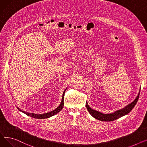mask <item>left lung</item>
<instances>
[{
	"label": "left lung",
	"mask_w": 147,
	"mask_h": 147,
	"mask_svg": "<svg viewBox=\"0 0 147 147\" xmlns=\"http://www.w3.org/2000/svg\"><path fill=\"white\" fill-rule=\"evenodd\" d=\"M140 91L139 92L136 99L132 102H131L130 104L126 106L125 108H123V109L117 110L113 113L104 114L101 112L94 110V109H91V108L88 105L87 102L86 103V107L89 113L91 114L92 116H93L95 119L103 121H111L114 120H116L122 116H124V115L127 114L129 113H130V111H131V110L134 109V107H135L138 101V100L139 99V96H140Z\"/></svg>",
	"instance_id": "left-lung-1"
}]
</instances>
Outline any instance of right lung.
<instances>
[{
	"label": "right lung",
	"mask_w": 147,
	"mask_h": 147,
	"mask_svg": "<svg viewBox=\"0 0 147 147\" xmlns=\"http://www.w3.org/2000/svg\"><path fill=\"white\" fill-rule=\"evenodd\" d=\"M66 89L64 91L63 94V98H62V101L60 104V105H59V107H58L55 110H54L51 112L47 113H44V114H34V113H28V112H26L24 111H22L21 110H20L18 107H17V109L19 110V111L24 113V114H26V115H28V116L32 117L33 118L35 119H47L49 118L50 117L53 116V115H55L56 114H57L58 113H59L62 109H63L64 107V94L65 92Z\"/></svg>",
	"instance_id": "obj_1"
}]
</instances>
